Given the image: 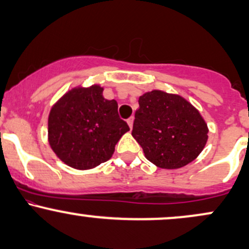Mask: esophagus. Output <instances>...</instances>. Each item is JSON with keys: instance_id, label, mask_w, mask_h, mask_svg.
Masks as SVG:
<instances>
[{"instance_id": "esophagus-1", "label": "esophagus", "mask_w": 249, "mask_h": 249, "mask_svg": "<svg viewBox=\"0 0 249 249\" xmlns=\"http://www.w3.org/2000/svg\"><path fill=\"white\" fill-rule=\"evenodd\" d=\"M133 121H134L133 117H131V118L127 119V124H128V126H130V128H132V126H133Z\"/></svg>"}]
</instances>
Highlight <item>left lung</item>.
Here are the masks:
<instances>
[{"mask_svg": "<svg viewBox=\"0 0 249 249\" xmlns=\"http://www.w3.org/2000/svg\"><path fill=\"white\" fill-rule=\"evenodd\" d=\"M132 136L157 167L174 170L192 162L205 148L208 126L186 98L152 90L139 97Z\"/></svg>", "mask_w": 249, "mask_h": 249, "instance_id": "left-lung-1", "label": "left lung"}]
</instances>
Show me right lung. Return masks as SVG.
Returning a JSON list of instances; mask_svg holds the SVG:
<instances>
[{
	"label": "right lung",
	"mask_w": 249,
	"mask_h": 249,
	"mask_svg": "<svg viewBox=\"0 0 249 249\" xmlns=\"http://www.w3.org/2000/svg\"><path fill=\"white\" fill-rule=\"evenodd\" d=\"M104 88L75 87L51 107L48 142L68 166L91 170L107 161L115 146L130 127L118 116V103L105 99Z\"/></svg>",
	"instance_id": "add662e5"
}]
</instances>
